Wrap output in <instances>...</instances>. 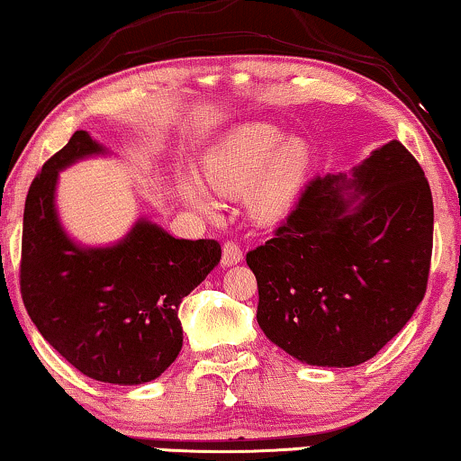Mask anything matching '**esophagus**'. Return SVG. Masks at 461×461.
<instances>
[{"label": "esophagus", "instance_id": "34e87169", "mask_svg": "<svg viewBox=\"0 0 461 461\" xmlns=\"http://www.w3.org/2000/svg\"><path fill=\"white\" fill-rule=\"evenodd\" d=\"M240 261H242V249L238 247L236 242H225L221 264H223V266H236V264H240Z\"/></svg>", "mask_w": 461, "mask_h": 461}]
</instances>
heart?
Wrapping results in <instances>:
<instances>
[{"instance_id": "heart-1", "label": "heart", "mask_w": 461, "mask_h": 461, "mask_svg": "<svg viewBox=\"0 0 461 461\" xmlns=\"http://www.w3.org/2000/svg\"><path fill=\"white\" fill-rule=\"evenodd\" d=\"M311 170V149L302 138H285L267 123L244 125L219 142L206 161V183L221 195H247V211L258 223L272 225L294 211ZM185 197L200 212L217 203L195 180L185 183Z\"/></svg>"}]
</instances>
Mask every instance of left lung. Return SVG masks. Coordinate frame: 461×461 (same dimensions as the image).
<instances>
[{
  "mask_svg": "<svg viewBox=\"0 0 461 461\" xmlns=\"http://www.w3.org/2000/svg\"><path fill=\"white\" fill-rule=\"evenodd\" d=\"M432 231V191L398 140L314 178L272 240L247 253L259 328L302 364H364L421 304Z\"/></svg>",
  "mask_w": 461,
  "mask_h": 461,
  "instance_id": "left-lung-1",
  "label": "left lung"
}]
</instances>
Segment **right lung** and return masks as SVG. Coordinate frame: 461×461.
<instances>
[{
	"label": "right lung",
	"instance_id": "1",
	"mask_svg": "<svg viewBox=\"0 0 461 461\" xmlns=\"http://www.w3.org/2000/svg\"><path fill=\"white\" fill-rule=\"evenodd\" d=\"M110 155L76 131L33 178L23 214L21 294L44 340L76 370L113 385H142L183 347L178 308L221 261L217 240H185L140 217L106 247L74 240L57 212L59 172Z\"/></svg>",
	"mask_w": 461,
	"mask_h": 461
}]
</instances>
